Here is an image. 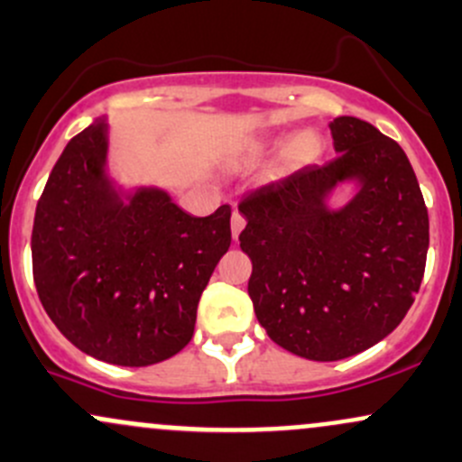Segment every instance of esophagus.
<instances>
[{
    "mask_svg": "<svg viewBox=\"0 0 462 462\" xmlns=\"http://www.w3.org/2000/svg\"><path fill=\"white\" fill-rule=\"evenodd\" d=\"M230 223H232V239L236 241V239H239L243 227H245V217H243L239 210H235V212H232V221Z\"/></svg>",
    "mask_w": 462,
    "mask_h": 462,
    "instance_id": "obj_1",
    "label": "esophagus"
}]
</instances>
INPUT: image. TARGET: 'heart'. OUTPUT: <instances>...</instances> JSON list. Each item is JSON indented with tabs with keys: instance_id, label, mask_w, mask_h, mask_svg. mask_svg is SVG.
<instances>
[{
	"instance_id": "obj_1",
	"label": "heart",
	"mask_w": 462,
	"mask_h": 462,
	"mask_svg": "<svg viewBox=\"0 0 462 462\" xmlns=\"http://www.w3.org/2000/svg\"><path fill=\"white\" fill-rule=\"evenodd\" d=\"M276 146H281V140L267 138V135H256V138L245 140L235 151V155L230 157V166L235 171L256 169L258 164H263L272 155V151H276ZM320 138H318L316 131L302 129L298 134H293L285 142L281 153H278L276 164L272 169L273 180H281V177L296 173V171L305 169L311 162H316L318 155H320Z\"/></svg>"
}]
</instances>
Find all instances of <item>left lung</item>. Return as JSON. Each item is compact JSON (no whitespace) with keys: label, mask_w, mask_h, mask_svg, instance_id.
<instances>
[{"label":"left lung","mask_w":462,"mask_h":462,"mask_svg":"<svg viewBox=\"0 0 462 462\" xmlns=\"http://www.w3.org/2000/svg\"><path fill=\"white\" fill-rule=\"evenodd\" d=\"M337 157L247 195L239 235L247 293L278 346L337 362L382 342L412 307L430 245L428 208L410 160L366 120L331 125ZM339 183L356 190L328 206Z\"/></svg>","instance_id":"left-lung-1"}]
</instances>
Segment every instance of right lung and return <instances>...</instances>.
<instances>
[{
    "instance_id": "right-lung-1",
    "label": "right lung",
    "mask_w": 462,
    "mask_h": 462,
    "mask_svg": "<svg viewBox=\"0 0 462 462\" xmlns=\"http://www.w3.org/2000/svg\"><path fill=\"white\" fill-rule=\"evenodd\" d=\"M98 118L68 142L34 212L39 300L76 348L116 366L180 353L230 247V206L192 217L155 186L125 190L107 171Z\"/></svg>"
}]
</instances>
